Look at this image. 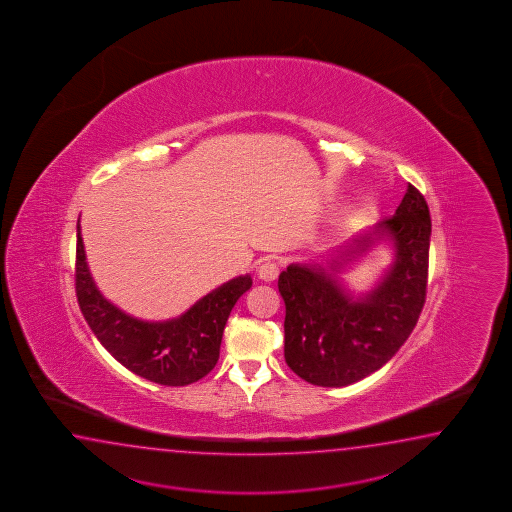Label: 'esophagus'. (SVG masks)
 Instances as JSON below:
<instances>
[{"instance_id":"obj_1","label":"esophagus","mask_w":512,"mask_h":512,"mask_svg":"<svg viewBox=\"0 0 512 512\" xmlns=\"http://www.w3.org/2000/svg\"><path fill=\"white\" fill-rule=\"evenodd\" d=\"M280 274V267L276 261H263L260 267H258V278L263 281H274Z\"/></svg>"}]
</instances>
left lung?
I'll return each instance as SVG.
<instances>
[{
	"instance_id": "left-lung-1",
	"label": "left lung",
	"mask_w": 512,
	"mask_h": 512,
	"mask_svg": "<svg viewBox=\"0 0 512 512\" xmlns=\"http://www.w3.org/2000/svg\"><path fill=\"white\" fill-rule=\"evenodd\" d=\"M391 239L395 261L381 283L354 299L334 271ZM431 214L409 183L398 209L372 231L354 238L329 269L292 263L280 274L285 301V361L301 380L345 387L381 369L411 336L420 318L429 272Z\"/></svg>"
}]
</instances>
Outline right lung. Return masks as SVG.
<instances>
[{"label":"right lung","mask_w":512,"mask_h":512,"mask_svg":"<svg viewBox=\"0 0 512 512\" xmlns=\"http://www.w3.org/2000/svg\"><path fill=\"white\" fill-rule=\"evenodd\" d=\"M249 274L223 283L178 318L143 321L105 300L92 280L78 220L76 296L81 314L101 345L145 380L181 387L201 380L220 358L221 336L232 307L249 291Z\"/></svg>","instance_id":"add662e5"}]
</instances>
